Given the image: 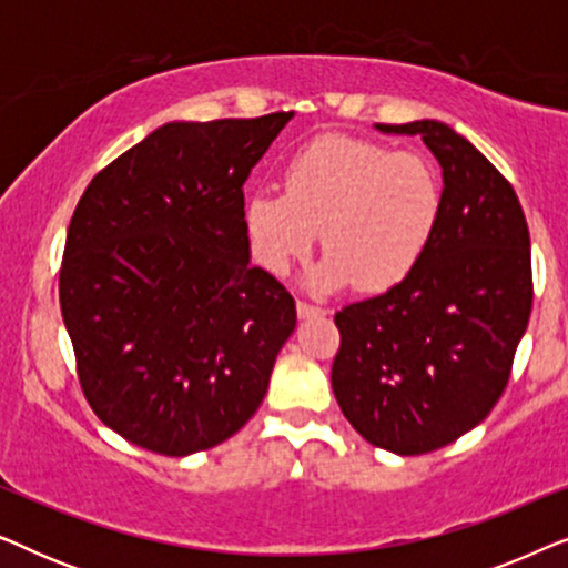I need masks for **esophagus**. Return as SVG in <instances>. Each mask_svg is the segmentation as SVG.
<instances>
[{"label":"esophagus","mask_w":568,"mask_h":568,"mask_svg":"<svg viewBox=\"0 0 568 568\" xmlns=\"http://www.w3.org/2000/svg\"><path fill=\"white\" fill-rule=\"evenodd\" d=\"M325 313H328V310L310 305V302H297V315L302 317V321H305V317H317V315H325Z\"/></svg>","instance_id":"1"}]
</instances>
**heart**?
<instances>
[{
  "label": "heart",
  "instance_id": "obj_1",
  "mask_svg": "<svg viewBox=\"0 0 568 568\" xmlns=\"http://www.w3.org/2000/svg\"><path fill=\"white\" fill-rule=\"evenodd\" d=\"M445 193L424 154L325 134L284 165V193H247L243 224L253 258L282 276L313 251L323 230L328 247L305 286L331 294L354 284L385 292L414 274L437 235Z\"/></svg>",
  "mask_w": 568,
  "mask_h": 568
}]
</instances>
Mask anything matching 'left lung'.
Segmentation results:
<instances>
[{"instance_id":"1","label":"left lung","mask_w":568,"mask_h":568,"mask_svg":"<svg viewBox=\"0 0 568 568\" xmlns=\"http://www.w3.org/2000/svg\"><path fill=\"white\" fill-rule=\"evenodd\" d=\"M422 136L445 206L414 274L336 313L331 385L369 445L424 455L491 414L532 310L530 232L507 178L442 121L375 123Z\"/></svg>"}]
</instances>
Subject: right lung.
Instances as JSON below:
<instances>
[{
  "label": "right lung",
  "mask_w": 568,
  "mask_h": 568,
  "mask_svg": "<svg viewBox=\"0 0 568 568\" xmlns=\"http://www.w3.org/2000/svg\"><path fill=\"white\" fill-rule=\"evenodd\" d=\"M294 113L173 121L92 178L74 209L59 302L90 408L168 457L243 429L297 325L251 266L243 185Z\"/></svg>",
  "instance_id": "right-lung-1"
}]
</instances>
